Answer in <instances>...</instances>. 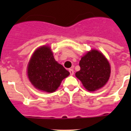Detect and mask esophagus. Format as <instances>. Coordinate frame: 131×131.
<instances>
[{"label":"esophagus","instance_id":"esophagus-1","mask_svg":"<svg viewBox=\"0 0 131 131\" xmlns=\"http://www.w3.org/2000/svg\"><path fill=\"white\" fill-rule=\"evenodd\" d=\"M69 73H70V75H73L74 74V71L73 69H69Z\"/></svg>","mask_w":131,"mask_h":131}]
</instances>
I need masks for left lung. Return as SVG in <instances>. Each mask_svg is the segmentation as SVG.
<instances>
[{
	"instance_id": "left-lung-1",
	"label": "left lung",
	"mask_w": 131,
	"mask_h": 131,
	"mask_svg": "<svg viewBox=\"0 0 131 131\" xmlns=\"http://www.w3.org/2000/svg\"><path fill=\"white\" fill-rule=\"evenodd\" d=\"M81 69L75 76L89 91H95L104 86L110 76V65L104 56L96 50H91L81 58Z\"/></svg>"
}]
</instances>
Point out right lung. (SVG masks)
<instances>
[{
    "label": "right lung",
    "mask_w": 131,
    "mask_h": 131,
    "mask_svg": "<svg viewBox=\"0 0 131 131\" xmlns=\"http://www.w3.org/2000/svg\"><path fill=\"white\" fill-rule=\"evenodd\" d=\"M69 75V71L56 61L48 46L36 50L27 66V75L31 84L38 90L47 92L56 91L62 80Z\"/></svg>",
    "instance_id": "1"
}]
</instances>
